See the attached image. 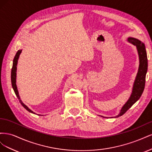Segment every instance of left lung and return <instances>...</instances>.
I'll list each match as a JSON object with an SVG mask.
<instances>
[{
  "label": "left lung",
  "mask_w": 152,
  "mask_h": 152,
  "mask_svg": "<svg viewBox=\"0 0 152 152\" xmlns=\"http://www.w3.org/2000/svg\"><path fill=\"white\" fill-rule=\"evenodd\" d=\"M127 41L136 47L139 55L140 65L138 72H137L136 79L134 82V85H133L132 93L130 98L126 103V104L123 106L120 113L115 117H118L122 115L140 98L142 92L144 91L146 74L147 70H148V59H147V54L144 43L142 42L141 41L138 39L132 37H129L127 39ZM102 117H104L103 116ZM105 118L108 117H105Z\"/></svg>",
  "instance_id": "left-lung-1"
}]
</instances>
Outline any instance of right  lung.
<instances>
[{"mask_svg": "<svg viewBox=\"0 0 152 152\" xmlns=\"http://www.w3.org/2000/svg\"><path fill=\"white\" fill-rule=\"evenodd\" d=\"M22 51V50H18V52L16 53L15 56V58H14L13 59V63H12V69H11V84H12V87L13 88V90L14 91H15V93L17 96V98H18V99H19L20 103L21 104V105L27 111H28L30 113H34L35 114L33 111H31V110L28 108V107H27V106H26L22 102V101L20 99V95H19V93H18V89H17V86H16V69H17V64H18V58H19V56L21 54Z\"/></svg>", "mask_w": 152, "mask_h": 152, "instance_id": "obj_1", "label": "right lung"}]
</instances>
